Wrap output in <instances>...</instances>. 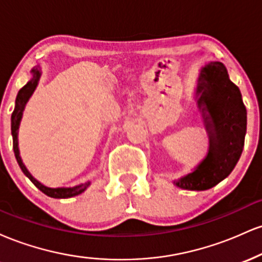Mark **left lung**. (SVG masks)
I'll use <instances>...</instances> for the list:
<instances>
[{"instance_id": "1", "label": "left lung", "mask_w": 262, "mask_h": 262, "mask_svg": "<svg viewBox=\"0 0 262 262\" xmlns=\"http://www.w3.org/2000/svg\"><path fill=\"white\" fill-rule=\"evenodd\" d=\"M197 95H201L198 107L204 106L209 150L194 171L173 181L177 187L189 191L212 188L229 176L242 155L246 134V108L242 93L222 62L212 61L201 70Z\"/></svg>"}]
</instances>
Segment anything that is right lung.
Instances as JSON below:
<instances>
[{"label":"right lung","mask_w":262,"mask_h":262,"mask_svg":"<svg viewBox=\"0 0 262 262\" xmlns=\"http://www.w3.org/2000/svg\"><path fill=\"white\" fill-rule=\"evenodd\" d=\"M32 75H33L32 79L27 82V85H25L19 90V92H18L17 98H16V106H14V111L11 117V132H12V138H13V151H14V155H16L17 162L18 165H19L20 170L23 171V173H25V175L28 177V179L31 180V181L34 183V185L37 186L43 193L47 194V196L53 197V198H70V197L77 196V194L82 193V192L89 187L91 182L81 183V185L74 186V187H58V188L47 187V186L41 185L38 180H35L34 177L31 175V172L27 170L26 165L23 164L22 159H20L19 156V149H18V128H19V123H20V119H22V114H23V111H25L26 103L28 102L29 97L32 96V93L34 92L35 87L38 85V81L40 79V70H39L38 68L32 69Z\"/></svg>","instance_id":"1"}]
</instances>
